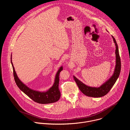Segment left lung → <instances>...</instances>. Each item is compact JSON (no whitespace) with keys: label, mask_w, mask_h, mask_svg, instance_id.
Returning a JSON list of instances; mask_svg holds the SVG:
<instances>
[{"label":"left lung","mask_w":130,"mask_h":130,"mask_svg":"<svg viewBox=\"0 0 130 130\" xmlns=\"http://www.w3.org/2000/svg\"><path fill=\"white\" fill-rule=\"evenodd\" d=\"M112 38L116 45L115 53L116 57V64L113 75L111 77L109 80H108L105 83L99 87H92L85 85L75 76H73L74 80L76 82L81 91L87 96L98 98L105 96L108 93L110 89L112 88L120 75L121 70V60L119 54L118 45L115 38L113 36Z\"/></svg>","instance_id":"obj_1"}]
</instances>
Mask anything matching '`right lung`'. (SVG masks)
I'll use <instances>...</instances> for the list:
<instances>
[{
  "instance_id": "right-lung-1",
  "label": "right lung",
  "mask_w": 130,
  "mask_h": 130,
  "mask_svg": "<svg viewBox=\"0 0 130 130\" xmlns=\"http://www.w3.org/2000/svg\"><path fill=\"white\" fill-rule=\"evenodd\" d=\"M11 64L13 70L14 80L16 85L22 91H23L26 95H27L34 102L41 104H48L55 102L59 100L61 97V92L59 89V83L60 80L59 76L60 72L63 70L62 66L60 68L56 74L54 83L53 86L46 92H40L29 88L22 82V81L18 79L16 75L12 62V60Z\"/></svg>"
}]
</instances>
